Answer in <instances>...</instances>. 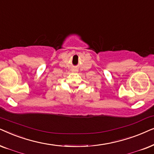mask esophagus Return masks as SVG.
<instances>
[{
	"instance_id": "esophagus-1",
	"label": "esophagus",
	"mask_w": 154,
	"mask_h": 154,
	"mask_svg": "<svg viewBox=\"0 0 154 154\" xmlns=\"http://www.w3.org/2000/svg\"><path fill=\"white\" fill-rule=\"evenodd\" d=\"M76 70H75V69H72V72H75Z\"/></svg>"
}]
</instances>
